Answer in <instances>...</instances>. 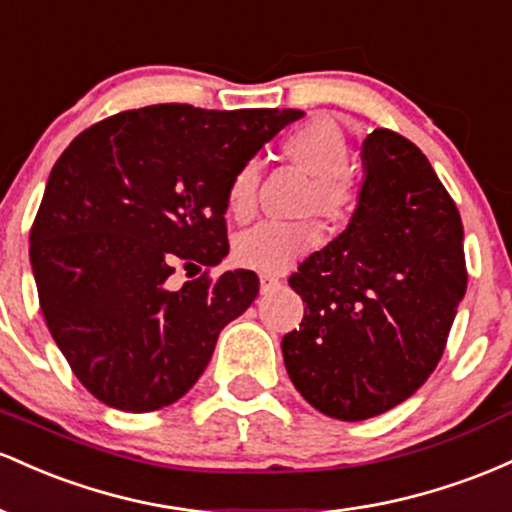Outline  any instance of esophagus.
<instances>
[{"mask_svg": "<svg viewBox=\"0 0 512 512\" xmlns=\"http://www.w3.org/2000/svg\"><path fill=\"white\" fill-rule=\"evenodd\" d=\"M275 287H280V278L263 273L261 275V292H271V290H275Z\"/></svg>", "mask_w": 512, "mask_h": 512, "instance_id": "34e87169", "label": "esophagus"}]
</instances>
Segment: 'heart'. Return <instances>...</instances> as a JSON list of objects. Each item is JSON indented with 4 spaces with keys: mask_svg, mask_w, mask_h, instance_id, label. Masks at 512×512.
I'll list each match as a JSON object with an SVG mask.
<instances>
[{
    "mask_svg": "<svg viewBox=\"0 0 512 512\" xmlns=\"http://www.w3.org/2000/svg\"><path fill=\"white\" fill-rule=\"evenodd\" d=\"M280 152L314 176L304 208L317 210L329 222H348L358 208V191L346 174L350 159L348 137L329 116H314L292 128L280 142ZM261 171L256 162H244L229 176L225 210L232 220L244 222L254 215ZM324 241L317 220L258 222L234 239V261L244 268L275 275L285 273Z\"/></svg>",
    "mask_w": 512,
    "mask_h": 512,
    "instance_id": "b5f03b06",
    "label": "heart"
}]
</instances>
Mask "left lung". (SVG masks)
Returning a JSON list of instances; mask_svg holds the SVG:
<instances>
[{
    "instance_id": "8db88e82",
    "label": "left lung",
    "mask_w": 512,
    "mask_h": 512,
    "mask_svg": "<svg viewBox=\"0 0 512 512\" xmlns=\"http://www.w3.org/2000/svg\"><path fill=\"white\" fill-rule=\"evenodd\" d=\"M363 164L348 229L287 280L307 302L283 336L287 375L338 421L380 416L428 380L467 290L462 217L426 154L377 128Z\"/></svg>"
}]
</instances>
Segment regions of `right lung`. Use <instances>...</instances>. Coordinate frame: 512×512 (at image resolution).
I'll return each mask as SVG.
<instances>
[{
    "label": "right lung",
    "instance_id": "right-lung-1",
    "mask_svg": "<svg viewBox=\"0 0 512 512\" xmlns=\"http://www.w3.org/2000/svg\"><path fill=\"white\" fill-rule=\"evenodd\" d=\"M302 111L157 103L79 132L50 171L31 227L45 324L77 380L113 409L179 401L217 336L258 295L229 254V176ZM204 268L181 288L170 275Z\"/></svg>",
    "mask_w": 512,
    "mask_h": 512
}]
</instances>
